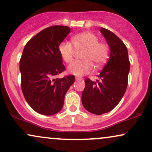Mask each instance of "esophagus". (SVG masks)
Instances as JSON below:
<instances>
[{"label": "esophagus", "instance_id": "obj_1", "mask_svg": "<svg viewBox=\"0 0 152 152\" xmlns=\"http://www.w3.org/2000/svg\"><path fill=\"white\" fill-rule=\"evenodd\" d=\"M76 81H82V80H83V79H82L81 78L76 77Z\"/></svg>", "mask_w": 152, "mask_h": 152}]
</instances>
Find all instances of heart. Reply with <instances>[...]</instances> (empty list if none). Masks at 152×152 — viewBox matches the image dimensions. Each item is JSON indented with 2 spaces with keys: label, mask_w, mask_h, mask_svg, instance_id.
I'll return each instance as SVG.
<instances>
[{
  "label": "heart",
  "mask_w": 152,
  "mask_h": 152,
  "mask_svg": "<svg viewBox=\"0 0 152 152\" xmlns=\"http://www.w3.org/2000/svg\"><path fill=\"white\" fill-rule=\"evenodd\" d=\"M72 42L63 41L58 45V52L66 63H70L73 60L74 47L76 49L85 48L86 50L82 56L83 60L74 61L69 66V74L76 76L88 74L94 70V66L92 62L97 66H100L108 58V46L105 43L99 42L98 37L93 32H84L76 34L73 37Z\"/></svg>",
  "instance_id": "1"
}]
</instances>
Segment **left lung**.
I'll return each mask as SVG.
<instances>
[{
    "instance_id": "8db88e82",
    "label": "left lung",
    "mask_w": 152,
    "mask_h": 152,
    "mask_svg": "<svg viewBox=\"0 0 152 152\" xmlns=\"http://www.w3.org/2000/svg\"><path fill=\"white\" fill-rule=\"evenodd\" d=\"M110 47V54L96 82L85 81L81 101L86 110L95 115L108 113L120 103L125 94L130 68L127 49L123 42L113 32L100 28Z\"/></svg>"
}]
</instances>
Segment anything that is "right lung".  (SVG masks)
Instances as JSON below:
<instances>
[{
  "label": "right lung",
  "instance_id": "obj_1",
  "mask_svg": "<svg viewBox=\"0 0 152 152\" xmlns=\"http://www.w3.org/2000/svg\"><path fill=\"white\" fill-rule=\"evenodd\" d=\"M70 32L67 26L47 27L31 38L23 49L20 60L22 91L29 105L39 114L59 112L75 81L74 75L54 78L65 70L58 45Z\"/></svg>",
  "mask_w": 152,
  "mask_h": 152
}]
</instances>
